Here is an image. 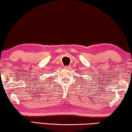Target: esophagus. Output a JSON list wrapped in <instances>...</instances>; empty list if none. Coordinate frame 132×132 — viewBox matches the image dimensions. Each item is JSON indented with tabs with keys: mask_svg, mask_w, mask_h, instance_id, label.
<instances>
[{
	"mask_svg": "<svg viewBox=\"0 0 132 132\" xmlns=\"http://www.w3.org/2000/svg\"><path fill=\"white\" fill-rule=\"evenodd\" d=\"M71 68L70 66H64V68L66 69H70Z\"/></svg>",
	"mask_w": 132,
	"mask_h": 132,
	"instance_id": "34e87169",
	"label": "esophagus"
}]
</instances>
